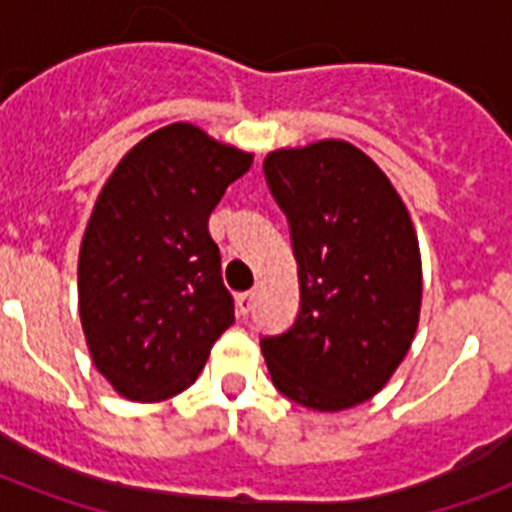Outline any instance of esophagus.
Masks as SVG:
<instances>
[{"mask_svg":"<svg viewBox=\"0 0 512 512\" xmlns=\"http://www.w3.org/2000/svg\"><path fill=\"white\" fill-rule=\"evenodd\" d=\"M252 308H255V292H241L236 297V311H239V316H249Z\"/></svg>","mask_w":512,"mask_h":512,"instance_id":"34e87169","label":"esophagus"}]
</instances>
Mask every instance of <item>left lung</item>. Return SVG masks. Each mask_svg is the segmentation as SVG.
Wrapping results in <instances>:
<instances>
[{
    "mask_svg": "<svg viewBox=\"0 0 512 512\" xmlns=\"http://www.w3.org/2000/svg\"><path fill=\"white\" fill-rule=\"evenodd\" d=\"M263 170L289 220L300 279L295 324L260 340L265 364L289 401L350 409L382 390L417 332L412 217L385 172L345 140L279 148Z\"/></svg>",
    "mask_w": 512,
    "mask_h": 512,
    "instance_id": "8db88e82",
    "label": "left lung"
}]
</instances>
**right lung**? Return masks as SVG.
Returning <instances> with one entry per match:
<instances>
[{
    "instance_id": "1",
    "label": "right lung",
    "mask_w": 512,
    "mask_h": 512,
    "mask_svg": "<svg viewBox=\"0 0 512 512\" xmlns=\"http://www.w3.org/2000/svg\"><path fill=\"white\" fill-rule=\"evenodd\" d=\"M252 154L177 122L143 138L103 185L79 249V316L98 372L130 401L193 385L233 324L209 215Z\"/></svg>"
}]
</instances>
